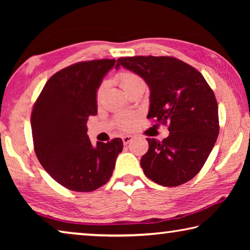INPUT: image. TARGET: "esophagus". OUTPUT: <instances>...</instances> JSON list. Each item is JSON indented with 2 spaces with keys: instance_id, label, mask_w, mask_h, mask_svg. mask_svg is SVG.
Here are the masks:
<instances>
[{
  "instance_id": "34e87169",
  "label": "esophagus",
  "mask_w": 250,
  "mask_h": 250,
  "mask_svg": "<svg viewBox=\"0 0 250 250\" xmlns=\"http://www.w3.org/2000/svg\"><path fill=\"white\" fill-rule=\"evenodd\" d=\"M132 135H124V137H122V142H124V145H128V143L132 141Z\"/></svg>"
}]
</instances>
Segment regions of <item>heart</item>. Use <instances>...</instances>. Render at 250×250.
Returning a JSON list of instances; mask_svg holds the SVG:
<instances>
[{"mask_svg":"<svg viewBox=\"0 0 250 250\" xmlns=\"http://www.w3.org/2000/svg\"><path fill=\"white\" fill-rule=\"evenodd\" d=\"M117 80L119 82L120 86L126 94L131 90L137 89V88H146V83L140 76L131 73V71H124L117 76ZM104 89V84L99 88L98 97H100L101 91ZM119 125L121 128L129 129L132 125V117L131 116H121L119 118Z\"/></svg>","mask_w":250,"mask_h":250,"instance_id":"1","label":"heart"}]
</instances>
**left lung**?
Wrapping results in <instances>:
<instances>
[{
  "label": "left lung",
  "mask_w": 250,
  "mask_h": 250,
  "mask_svg": "<svg viewBox=\"0 0 250 250\" xmlns=\"http://www.w3.org/2000/svg\"><path fill=\"white\" fill-rule=\"evenodd\" d=\"M150 89L147 118L168 125V137L147 139L149 150L140 164L145 174L163 186L193 179L217 140L218 107L213 90L200 71L174 57L135 56L118 59Z\"/></svg>",
  "instance_id": "1"
}]
</instances>
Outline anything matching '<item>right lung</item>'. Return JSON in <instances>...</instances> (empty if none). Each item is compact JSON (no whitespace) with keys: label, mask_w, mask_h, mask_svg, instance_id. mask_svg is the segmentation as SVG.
Listing matches in <instances>:
<instances>
[{"label":"right lung","mask_w":250,"mask_h":250,"mask_svg":"<svg viewBox=\"0 0 250 250\" xmlns=\"http://www.w3.org/2000/svg\"><path fill=\"white\" fill-rule=\"evenodd\" d=\"M116 59L82 62L53 75L33 107L34 149L53 179L76 192L107 183L124 149L119 138L91 145L87 120L96 116L97 91Z\"/></svg>","instance_id":"add662e5"}]
</instances>
